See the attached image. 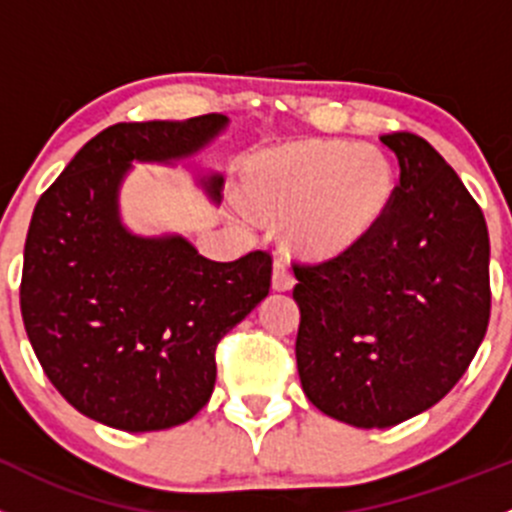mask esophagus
<instances>
[{
  "label": "esophagus",
  "mask_w": 512,
  "mask_h": 512,
  "mask_svg": "<svg viewBox=\"0 0 512 512\" xmlns=\"http://www.w3.org/2000/svg\"><path fill=\"white\" fill-rule=\"evenodd\" d=\"M292 285H295V275L290 272L287 262L275 260V267H272V287H275L277 292H287L292 290Z\"/></svg>",
  "instance_id": "esophagus-1"
}]
</instances>
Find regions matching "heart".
I'll return each instance as SVG.
<instances>
[{"mask_svg":"<svg viewBox=\"0 0 512 512\" xmlns=\"http://www.w3.org/2000/svg\"><path fill=\"white\" fill-rule=\"evenodd\" d=\"M245 195L262 220L285 225L287 250L330 260L380 225L395 195V172L372 145L295 140L245 162Z\"/></svg>","mask_w":512,"mask_h":512,"instance_id":"b5f03b06","label":"heart"}]
</instances>
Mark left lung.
<instances>
[{"mask_svg":"<svg viewBox=\"0 0 512 512\" xmlns=\"http://www.w3.org/2000/svg\"><path fill=\"white\" fill-rule=\"evenodd\" d=\"M380 140L400 162L380 225L345 255L292 265L302 390L355 428H390L440 403L490 320L483 210L423 137Z\"/></svg>","mask_w":512,"mask_h":512,"instance_id":"1","label":"left lung"}]
</instances>
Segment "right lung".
<instances>
[{
  "mask_svg": "<svg viewBox=\"0 0 512 512\" xmlns=\"http://www.w3.org/2000/svg\"><path fill=\"white\" fill-rule=\"evenodd\" d=\"M225 124V114L112 124L34 207L24 330L59 395L109 428L150 433L195 418L215 390L217 342L270 292V252L212 262L185 237H137L119 222L132 160L190 157ZM202 185L220 197V175Z\"/></svg>",
  "mask_w": 512,
  "mask_h": 512,
  "instance_id": "right-lung-1",
  "label": "right lung"
}]
</instances>
